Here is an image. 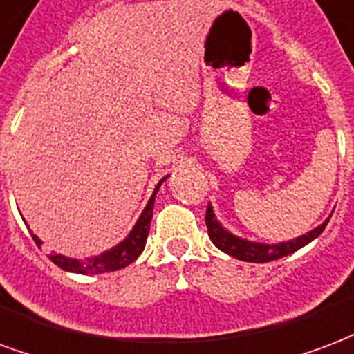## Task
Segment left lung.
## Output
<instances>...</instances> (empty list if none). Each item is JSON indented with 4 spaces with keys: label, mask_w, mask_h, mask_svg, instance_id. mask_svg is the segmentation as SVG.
<instances>
[{
    "label": "left lung",
    "mask_w": 354,
    "mask_h": 354,
    "mask_svg": "<svg viewBox=\"0 0 354 354\" xmlns=\"http://www.w3.org/2000/svg\"><path fill=\"white\" fill-rule=\"evenodd\" d=\"M204 219H206V227H208V236L214 242V245L219 248L221 251H225L230 257H236L240 261H248V263H270V261L281 259L285 255H290V253H295L300 248H304L306 243H310L311 240H315L323 232L326 223L330 221V217H328L323 225H319L317 229H313L308 234H304V236L297 238V240L266 245V243L248 242V240H242V238L230 234L229 230H225L216 217H214L212 206L206 208Z\"/></svg>",
    "instance_id": "1"
}]
</instances>
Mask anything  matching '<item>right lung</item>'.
<instances>
[{"mask_svg":"<svg viewBox=\"0 0 354 354\" xmlns=\"http://www.w3.org/2000/svg\"><path fill=\"white\" fill-rule=\"evenodd\" d=\"M163 182L165 178L157 184L153 195H151V198L146 204L142 216L138 217L137 225L133 227L129 236L125 238L122 243H118L116 248H112L111 251H104V253L97 255V257H88L82 259V261L64 257V255H56V253L48 255V259L56 266H59L62 270L77 272V274H104V272H114L125 268L127 264L133 263L142 253L144 245H146V238L150 234L151 216H153V201H156V193L159 189V185L163 184ZM31 236H33L37 245H41V240L35 234H31Z\"/></svg>","mask_w":354,"mask_h":354,"instance_id":"1","label":"right lung"}]
</instances>
